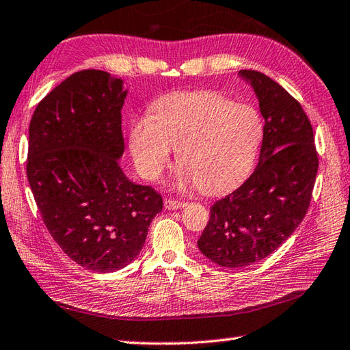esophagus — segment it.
Wrapping results in <instances>:
<instances>
[{
	"label": "esophagus",
	"mask_w": 350,
	"mask_h": 350,
	"mask_svg": "<svg viewBox=\"0 0 350 350\" xmlns=\"http://www.w3.org/2000/svg\"><path fill=\"white\" fill-rule=\"evenodd\" d=\"M185 205H187V204L183 202V201H176V199H170V198L165 199V206H166L167 210H178V208H184Z\"/></svg>",
	"instance_id": "obj_1"
}]
</instances>
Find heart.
Wrapping results in <instances>:
<instances>
[{"label": "heart", "mask_w": 350, "mask_h": 350, "mask_svg": "<svg viewBox=\"0 0 350 350\" xmlns=\"http://www.w3.org/2000/svg\"><path fill=\"white\" fill-rule=\"evenodd\" d=\"M262 140V120L254 107L234 104L211 90L161 96L130 128V149L140 175L155 180L178 151L180 184L196 183L205 193L235 187L251 172Z\"/></svg>", "instance_id": "obj_1"}]
</instances>
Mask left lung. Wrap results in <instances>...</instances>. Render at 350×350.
Wrapping results in <instances>:
<instances>
[{"label":"left lung","instance_id":"left-lung-1","mask_svg":"<svg viewBox=\"0 0 350 350\" xmlns=\"http://www.w3.org/2000/svg\"><path fill=\"white\" fill-rule=\"evenodd\" d=\"M239 75L252 85L265 118L258 166L210 208L198 247L216 265L251 266L275 252L308 211L319 169L314 133L302 105L256 70Z\"/></svg>","mask_w":350,"mask_h":350}]
</instances>
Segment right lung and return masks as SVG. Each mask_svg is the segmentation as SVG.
<instances>
[{"instance_id":"1","label":"right lung","mask_w":350,"mask_h":350,"mask_svg":"<svg viewBox=\"0 0 350 350\" xmlns=\"http://www.w3.org/2000/svg\"><path fill=\"white\" fill-rule=\"evenodd\" d=\"M125 96L120 78L80 70L42 99L28 128L27 176L44 224L70 260L98 273L130 265L163 208L160 193L119 166Z\"/></svg>"}]
</instances>
